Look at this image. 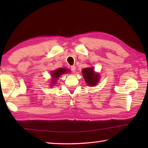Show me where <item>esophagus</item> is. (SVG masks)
<instances>
[{"mask_svg": "<svg viewBox=\"0 0 148 148\" xmlns=\"http://www.w3.org/2000/svg\"><path fill=\"white\" fill-rule=\"evenodd\" d=\"M71 71L72 72H76V67H75V66H71Z\"/></svg>", "mask_w": 148, "mask_h": 148, "instance_id": "esophagus-1", "label": "esophagus"}]
</instances>
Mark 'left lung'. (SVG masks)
<instances>
[{
  "label": "left lung",
  "instance_id": "1",
  "mask_svg": "<svg viewBox=\"0 0 148 148\" xmlns=\"http://www.w3.org/2000/svg\"><path fill=\"white\" fill-rule=\"evenodd\" d=\"M83 74L86 83L91 86L96 85L99 81V74L94 72L93 68L88 67L83 69Z\"/></svg>",
  "mask_w": 148,
  "mask_h": 148
}]
</instances>
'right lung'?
Wrapping results in <instances>:
<instances>
[{
    "instance_id": "add662e5",
    "label": "right lung",
    "mask_w": 148,
    "mask_h": 148,
    "mask_svg": "<svg viewBox=\"0 0 148 148\" xmlns=\"http://www.w3.org/2000/svg\"><path fill=\"white\" fill-rule=\"evenodd\" d=\"M68 71L67 69H65L64 68H59L57 70H55L53 72H52L51 73V76L53 77V83L54 84L55 82H56V80H57L58 78L61 76L62 74H65L67 73Z\"/></svg>"
}]
</instances>
